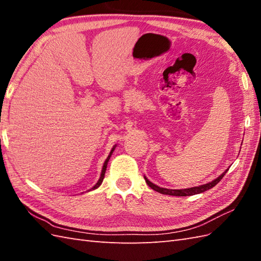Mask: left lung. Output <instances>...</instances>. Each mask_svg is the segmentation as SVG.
Here are the masks:
<instances>
[{"instance_id": "8db88e82", "label": "left lung", "mask_w": 261, "mask_h": 261, "mask_svg": "<svg viewBox=\"0 0 261 261\" xmlns=\"http://www.w3.org/2000/svg\"><path fill=\"white\" fill-rule=\"evenodd\" d=\"M229 169H226L224 173L221 174L218 178L212 180L211 182H207V184H204V185H199V186H195V187H191V188H185V190H168V188H163V187H159L157 185H154L153 182H151L149 180L147 177L145 176V179L146 182L148 184L149 187H151L153 191L159 192L162 194H165V195H171V196H190V195H195V194H199V193H203L205 191L210 190V188L214 187L218 182L223 178V176L225 175L226 171Z\"/></svg>"}]
</instances>
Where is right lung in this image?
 I'll list each match as a JSON object with an SVG mask.
<instances>
[{"mask_svg": "<svg viewBox=\"0 0 261 261\" xmlns=\"http://www.w3.org/2000/svg\"><path fill=\"white\" fill-rule=\"evenodd\" d=\"M115 147L116 146H114L113 148H112V150H111V152H110V154L108 156V158H107V160H105L104 162V165H103V168H102V173H101V176H99V179L97 180V182L95 185H94L90 191H92V190H96L97 187H99V185L102 184V181H103V179H104V175H105V170H107V166H108V163H109V160H110V157H111V154L113 153V151H114V149H115Z\"/></svg>", "mask_w": 261, "mask_h": 261, "instance_id": "right-lung-1", "label": "right lung"}]
</instances>
